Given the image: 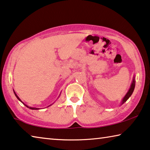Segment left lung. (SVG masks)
<instances>
[{"label": "left lung", "mask_w": 150, "mask_h": 150, "mask_svg": "<svg viewBox=\"0 0 150 150\" xmlns=\"http://www.w3.org/2000/svg\"><path fill=\"white\" fill-rule=\"evenodd\" d=\"M135 84H136V81H135V79H134H134H133V82H132V85H131V87H130V88H129V91L127 92V93L126 94V95L125 96V97L124 98L123 100H122V104H123L124 102H126L127 101V99H128V98L131 96V95L132 94V93H133L134 90Z\"/></svg>", "instance_id": "obj_1"}]
</instances>
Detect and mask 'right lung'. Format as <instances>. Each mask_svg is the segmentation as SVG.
I'll return each mask as SVG.
<instances>
[{
	"label": "right lung",
	"instance_id": "add662e5",
	"mask_svg": "<svg viewBox=\"0 0 150 150\" xmlns=\"http://www.w3.org/2000/svg\"><path fill=\"white\" fill-rule=\"evenodd\" d=\"M14 94H15V96H16V97L17 98H18V100H20V101H21V100H20V98H19L18 97V96H17V95L16 94V93H15V92H14ZM22 102V103H23V104H24V103H23V102ZM24 105H26V106L27 108H30V109H32V110H38V108H32V107H29V106H28V105H26V104H24Z\"/></svg>",
	"mask_w": 150,
	"mask_h": 150
}]
</instances>
